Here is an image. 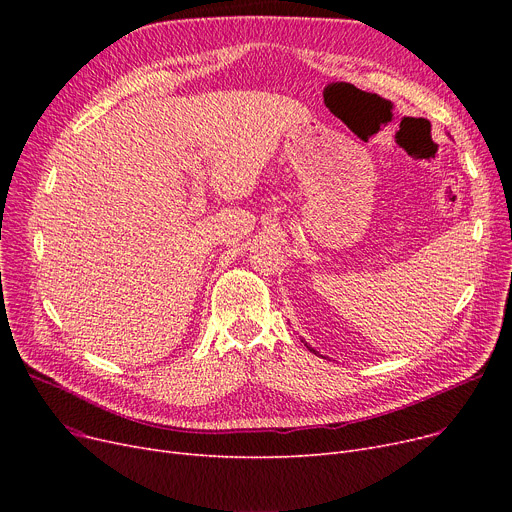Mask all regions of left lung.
Listing matches in <instances>:
<instances>
[{
	"label": "left lung",
	"mask_w": 512,
	"mask_h": 512,
	"mask_svg": "<svg viewBox=\"0 0 512 512\" xmlns=\"http://www.w3.org/2000/svg\"><path fill=\"white\" fill-rule=\"evenodd\" d=\"M305 346H307V348H309V351H311V353H315V355H319V353H317V351H315V348H311V346H309V344H307V342H305Z\"/></svg>",
	"instance_id": "left-lung-1"
}]
</instances>
